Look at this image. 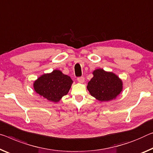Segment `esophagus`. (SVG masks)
I'll list each match as a JSON object with an SVG mask.
<instances>
[{
    "label": "esophagus",
    "instance_id": "34e87169",
    "mask_svg": "<svg viewBox=\"0 0 153 153\" xmlns=\"http://www.w3.org/2000/svg\"><path fill=\"white\" fill-rule=\"evenodd\" d=\"M77 81H78V82H79V83H84V77H79L77 78Z\"/></svg>",
    "mask_w": 153,
    "mask_h": 153
}]
</instances>
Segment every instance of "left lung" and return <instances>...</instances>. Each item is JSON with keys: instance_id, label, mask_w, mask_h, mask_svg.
Instances as JSON below:
<instances>
[{"instance_id": "obj_1", "label": "left lung", "mask_w": 153, "mask_h": 153, "mask_svg": "<svg viewBox=\"0 0 153 153\" xmlns=\"http://www.w3.org/2000/svg\"><path fill=\"white\" fill-rule=\"evenodd\" d=\"M93 77L86 88L91 96L101 102L115 99L123 89V83L117 75L103 69H97L92 73Z\"/></svg>"}]
</instances>
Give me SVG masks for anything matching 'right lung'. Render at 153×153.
Wrapping results in <instances>:
<instances>
[{"mask_svg":"<svg viewBox=\"0 0 153 153\" xmlns=\"http://www.w3.org/2000/svg\"><path fill=\"white\" fill-rule=\"evenodd\" d=\"M71 77L58 69L44 74L33 82L35 91L48 101L57 103L67 95L73 84Z\"/></svg>","mask_w":153,"mask_h":153,"instance_id":"1","label":"right lung"}]
</instances>
